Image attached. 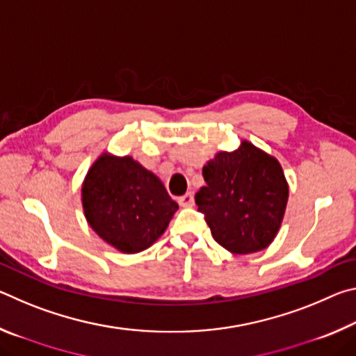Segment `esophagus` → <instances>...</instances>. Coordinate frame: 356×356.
Masks as SVG:
<instances>
[{"mask_svg": "<svg viewBox=\"0 0 356 356\" xmlns=\"http://www.w3.org/2000/svg\"><path fill=\"white\" fill-rule=\"evenodd\" d=\"M179 204L182 207H193V206H195V197H193L191 193H186V195H184L182 197H180Z\"/></svg>", "mask_w": 356, "mask_h": 356, "instance_id": "1", "label": "esophagus"}]
</instances>
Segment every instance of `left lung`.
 Returning <instances> with one entry per match:
<instances>
[{
    "label": "left lung",
    "instance_id": "obj_1",
    "mask_svg": "<svg viewBox=\"0 0 356 356\" xmlns=\"http://www.w3.org/2000/svg\"><path fill=\"white\" fill-rule=\"evenodd\" d=\"M202 174L206 185L195 200L216 242L234 254L267 248L278 236L289 200L280 161L242 140L232 152H216Z\"/></svg>",
    "mask_w": 356,
    "mask_h": 356
}]
</instances>
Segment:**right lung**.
Segmentation results:
<instances>
[{
    "instance_id": "right-lung-1",
    "label": "right lung",
    "mask_w": 356,
    "mask_h": 356,
    "mask_svg": "<svg viewBox=\"0 0 356 356\" xmlns=\"http://www.w3.org/2000/svg\"><path fill=\"white\" fill-rule=\"evenodd\" d=\"M88 225L114 250L135 254L154 245L179 209L165 185L134 156L104 152L81 185Z\"/></svg>"
}]
</instances>
